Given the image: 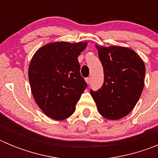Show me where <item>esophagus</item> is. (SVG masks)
<instances>
[{
    "label": "esophagus",
    "instance_id": "34e87169",
    "mask_svg": "<svg viewBox=\"0 0 158 158\" xmlns=\"http://www.w3.org/2000/svg\"><path fill=\"white\" fill-rule=\"evenodd\" d=\"M85 81H86V83L88 84V85H89V84H90V81H91V78H89V77L86 78Z\"/></svg>",
    "mask_w": 158,
    "mask_h": 158
}]
</instances>
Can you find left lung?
Wrapping results in <instances>:
<instances>
[{
	"label": "left lung",
	"mask_w": 158,
	"mask_h": 158,
	"mask_svg": "<svg viewBox=\"0 0 158 158\" xmlns=\"http://www.w3.org/2000/svg\"><path fill=\"white\" fill-rule=\"evenodd\" d=\"M104 68V82L98 91H91L99 113L107 119L126 116L139 101L145 85L146 66L132 49L96 44Z\"/></svg>",
	"instance_id": "8db88e82"
}]
</instances>
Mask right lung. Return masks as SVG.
<instances>
[{"mask_svg":"<svg viewBox=\"0 0 158 158\" xmlns=\"http://www.w3.org/2000/svg\"><path fill=\"white\" fill-rule=\"evenodd\" d=\"M87 42H54L38 49L30 62L28 79L35 101L47 116L64 120L73 114L87 84L77 57Z\"/></svg>","mask_w":158,"mask_h":158,"instance_id":"obj_1","label":"right lung"}]
</instances>
